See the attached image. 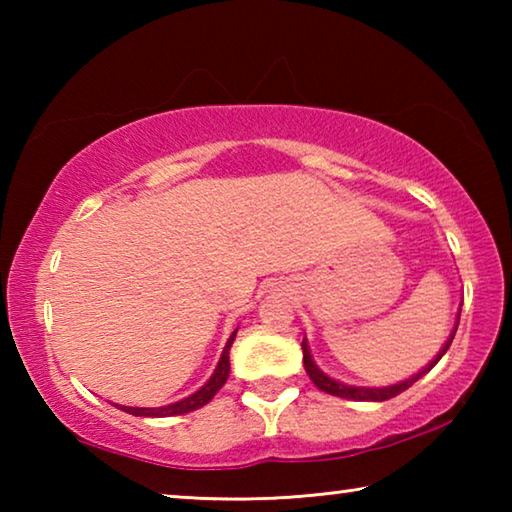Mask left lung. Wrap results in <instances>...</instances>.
<instances>
[{"mask_svg": "<svg viewBox=\"0 0 512 512\" xmlns=\"http://www.w3.org/2000/svg\"><path fill=\"white\" fill-rule=\"evenodd\" d=\"M458 318H461V314H458ZM458 329V323L454 325V332L449 334L447 343L443 345V350H440L436 354V359L429 361L427 368H422L418 375L409 377L406 381H400V384H393V386H384V388H366V386H348V384H341V381H336L332 377H327L323 370H320L314 359H311L309 354V345H307V339H302V361H305V370L309 379L314 381L316 388H320L323 393H329V395H336V397H345V400H354V402H384V400H391V397L404 393L406 388H411L415 381H418L422 375H427V372L436 366V363L443 359V354L449 350V345H452L454 341V334Z\"/></svg>", "mask_w": 512, "mask_h": 512, "instance_id": "1", "label": "left lung"}]
</instances>
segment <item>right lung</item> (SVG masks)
<instances>
[{"mask_svg":"<svg viewBox=\"0 0 512 512\" xmlns=\"http://www.w3.org/2000/svg\"><path fill=\"white\" fill-rule=\"evenodd\" d=\"M235 336H237V329L232 332L228 343H225L223 354L219 359V366L214 368V375L207 379V384L203 388H198L194 395H189V397H185V400L173 402V404H167V406H158V409H144V406H121V404H115V406L121 411L131 413V415H142V418H169V415H185V413H192L196 409H201V406H205L216 393L221 391V386L225 384V381H228V375H230V348H232V341H235Z\"/></svg>","mask_w":512,"mask_h":512,"instance_id":"add662e5","label":"right lung"}]
</instances>
